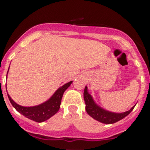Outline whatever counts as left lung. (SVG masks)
<instances>
[{"label":"left lung","mask_w":150,"mask_h":150,"mask_svg":"<svg viewBox=\"0 0 150 150\" xmlns=\"http://www.w3.org/2000/svg\"><path fill=\"white\" fill-rule=\"evenodd\" d=\"M83 96H84V100L86 103V110L87 113L95 120L100 122L104 123V124H112V123H115L122 120L123 118L128 116L130 112L133 110L135 107L134 105L129 110L121 112V113L110 112V111L106 110L99 107L94 101L91 95L88 92L87 86L85 87Z\"/></svg>","instance_id":"1"}]
</instances>
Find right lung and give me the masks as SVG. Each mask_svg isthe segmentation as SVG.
<instances>
[{
    "label": "right lung",
    "mask_w": 150,
    "mask_h": 150,
    "mask_svg": "<svg viewBox=\"0 0 150 150\" xmlns=\"http://www.w3.org/2000/svg\"><path fill=\"white\" fill-rule=\"evenodd\" d=\"M71 83H72V81L66 83L62 87L58 88L56 91L53 94V95L48 100H46V102L38 106L22 107L21 105H18L10 98V96L7 93L8 98L10 100L13 107L19 113L27 117L28 119L33 120V121H35L37 122H43L49 120L52 116H54L59 110L64 92L71 86Z\"/></svg>",
    "instance_id": "obj_1"
}]
</instances>
